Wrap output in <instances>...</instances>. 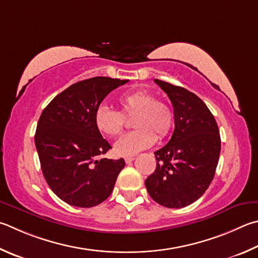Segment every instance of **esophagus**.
I'll return each instance as SVG.
<instances>
[{
    "mask_svg": "<svg viewBox=\"0 0 258 258\" xmlns=\"http://www.w3.org/2000/svg\"><path fill=\"white\" fill-rule=\"evenodd\" d=\"M134 159H135V158H133V157H126V158H125V162H126V163H131V162H132V161L134 160Z\"/></svg>",
    "mask_w": 258,
    "mask_h": 258,
    "instance_id": "obj_1",
    "label": "esophagus"
}]
</instances>
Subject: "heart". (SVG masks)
Masks as SVG:
<instances>
[{"mask_svg":"<svg viewBox=\"0 0 258 258\" xmlns=\"http://www.w3.org/2000/svg\"><path fill=\"white\" fill-rule=\"evenodd\" d=\"M120 111L101 105L93 115L96 128L109 138L118 137L124 131V117L134 116L133 132L124 135L115 143L114 151L121 157H131L148 149L159 139L166 138L174 124V114L169 105L145 90L125 92L118 98Z\"/></svg>","mask_w":258,"mask_h":258,"instance_id":"1","label":"heart"}]
</instances>
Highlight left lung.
Returning a JSON list of instances; mask_svg holds the SVG:
<instances>
[{"mask_svg": "<svg viewBox=\"0 0 258 258\" xmlns=\"http://www.w3.org/2000/svg\"><path fill=\"white\" fill-rule=\"evenodd\" d=\"M174 107L175 130L165 147L157 150V167L145 179L149 195L162 207L180 209L194 203L212 181L221 139L208 106L181 87L154 80Z\"/></svg>", "mask_w": 258, "mask_h": 258, "instance_id": "left-lung-1", "label": "left lung"}]
</instances>
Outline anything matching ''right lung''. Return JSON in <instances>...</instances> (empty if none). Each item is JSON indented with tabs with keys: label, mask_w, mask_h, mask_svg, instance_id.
<instances>
[{
	"label": "right lung",
	"mask_w": 258,
	"mask_h": 258,
	"mask_svg": "<svg viewBox=\"0 0 258 258\" xmlns=\"http://www.w3.org/2000/svg\"><path fill=\"white\" fill-rule=\"evenodd\" d=\"M126 82L106 77L77 82L41 113L35 134L41 171L65 203L92 208L113 191L125 161L97 159L111 147L96 128L93 115L105 97Z\"/></svg>",
	"instance_id": "right-lung-1"
}]
</instances>
